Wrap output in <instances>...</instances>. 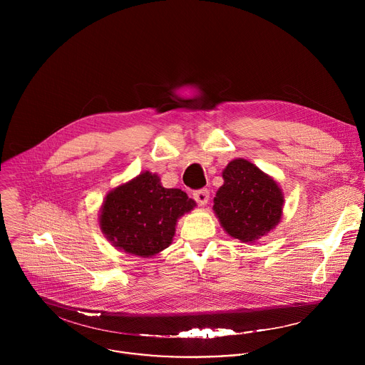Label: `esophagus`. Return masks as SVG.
<instances>
[{"label":"esophagus","mask_w":365,"mask_h":365,"mask_svg":"<svg viewBox=\"0 0 365 365\" xmlns=\"http://www.w3.org/2000/svg\"><path fill=\"white\" fill-rule=\"evenodd\" d=\"M193 197L195 200L197 202V205L203 206L207 203V200H210V192H207V189H200V190H196L193 193Z\"/></svg>","instance_id":"34e87169"}]
</instances>
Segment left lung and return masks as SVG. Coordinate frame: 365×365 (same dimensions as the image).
Listing matches in <instances>:
<instances>
[{
	"instance_id": "1",
	"label": "left lung",
	"mask_w": 365,
	"mask_h": 365,
	"mask_svg": "<svg viewBox=\"0 0 365 365\" xmlns=\"http://www.w3.org/2000/svg\"><path fill=\"white\" fill-rule=\"evenodd\" d=\"M222 178L212 210L230 237L255 242L279 225L284 196L272 176L245 159H234Z\"/></svg>"
}]
</instances>
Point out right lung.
<instances>
[{
    "instance_id": "right-lung-1",
    "label": "right lung",
    "mask_w": 365,
    "mask_h": 365,
    "mask_svg": "<svg viewBox=\"0 0 365 365\" xmlns=\"http://www.w3.org/2000/svg\"><path fill=\"white\" fill-rule=\"evenodd\" d=\"M195 206L183 190L163 187L158 175L145 170L107 193L98 221L117 250L148 258L172 244L178 220Z\"/></svg>"
}]
</instances>
